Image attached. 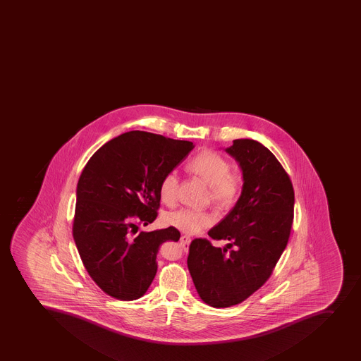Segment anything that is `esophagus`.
<instances>
[{
    "mask_svg": "<svg viewBox=\"0 0 361 361\" xmlns=\"http://www.w3.org/2000/svg\"><path fill=\"white\" fill-rule=\"evenodd\" d=\"M190 243H191V238L188 236V235H183L182 238H180V244H182L183 247H188Z\"/></svg>",
    "mask_w": 361,
    "mask_h": 361,
    "instance_id": "esophagus-1",
    "label": "esophagus"
}]
</instances>
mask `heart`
I'll use <instances>...</instances> for the list:
<instances>
[{"mask_svg":"<svg viewBox=\"0 0 361 361\" xmlns=\"http://www.w3.org/2000/svg\"><path fill=\"white\" fill-rule=\"evenodd\" d=\"M192 175L198 176L209 185L211 199L219 205H231L238 199L240 179L238 173L231 171V163L224 155L214 150L205 149L193 156L186 164ZM178 172L170 170L159 182V198L166 204H173L178 195ZM166 224L184 233H198L214 224L213 214L195 208H179L166 215Z\"/></svg>","mask_w":361,"mask_h":361,"instance_id":"1","label":"heart"}]
</instances>
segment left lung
Listing matches in <instances>:
<instances>
[{
	"mask_svg": "<svg viewBox=\"0 0 361 361\" xmlns=\"http://www.w3.org/2000/svg\"><path fill=\"white\" fill-rule=\"evenodd\" d=\"M226 152L240 163L243 188L236 205L208 236L228 240L227 247L195 238L188 257L199 296L214 308L243 302L267 283L288 243L294 218L292 182L267 147L238 139Z\"/></svg>",
	"mask_w": 361,
	"mask_h": 361,
	"instance_id": "obj_1",
	"label": "left lung"
}]
</instances>
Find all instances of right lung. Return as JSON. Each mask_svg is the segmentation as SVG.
<instances>
[{
  "mask_svg": "<svg viewBox=\"0 0 361 361\" xmlns=\"http://www.w3.org/2000/svg\"><path fill=\"white\" fill-rule=\"evenodd\" d=\"M193 143L130 130L91 156L78 179L73 238L89 276L107 295L123 301L147 292L157 271L161 244L178 240L173 227L141 231L155 220L163 176Z\"/></svg>",
  "mask_w": 361,
  "mask_h": 361,
  "instance_id": "obj_1",
  "label": "right lung"
}]
</instances>
